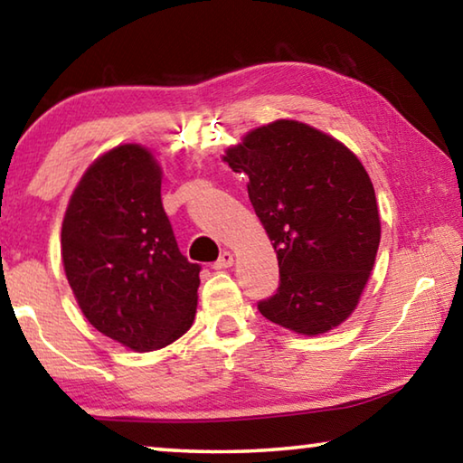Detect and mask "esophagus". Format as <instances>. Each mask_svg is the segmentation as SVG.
Segmentation results:
<instances>
[{
  "label": "esophagus",
  "mask_w": 463,
  "mask_h": 463,
  "mask_svg": "<svg viewBox=\"0 0 463 463\" xmlns=\"http://www.w3.org/2000/svg\"><path fill=\"white\" fill-rule=\"evenodd\" d=\"M232 263H234V255L231 253V250H224V253L218 257V261L214 263V269H226V268H231Z\"/></svg>",
  "instance_id": "34e87169"
}]
</instances>
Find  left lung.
I'll list each match as a JSON object with an SVG mask.
<instances>
[{
  "label": "left lung",
  "instance_id": "8db88e82",
  "mask_svg": "<svg viewBox=\"0 0 463 463\" xmlns=\"http://www.w3.org/2000/svg\"><path fill=\"white\" fill-rule=\"evenodd\" d=\"M249 175V200L271 241L279 288L261 315L300 335H323L351 317L380 247V213L362 161L304 122L247 132L222 156Z\"/></svg>",
  "mask_w": 463,
  "mask_h": 463
}]
</instances>
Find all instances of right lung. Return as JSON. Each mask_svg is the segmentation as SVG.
Listing matches in <instances>:
<instances>
[{
  "label": "right lung",
  "instance_id": "1",
  "mask_svg": "<svg viewBox=\"0 0 463 463\" xmlns=\"http://www.w3.org/2000/svg\"><path fill=\"white\" fill-rule=\"evenodd\" d=\"M163 171L128 143L98 156L69 200L65 276L85 318L132 351H155L192 326L200 265L179 253L161 202Z\"/></svg>",
  "mask_w": 463,
  "mask_h": 463
}]
</instances>
